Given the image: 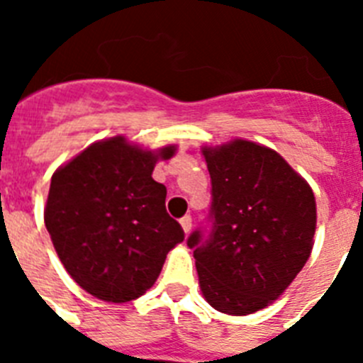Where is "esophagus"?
<instances>
[{
	"label": "esophagus",
	"instance_id": "obj_1",
	"mask_svg": "<svg viewBox=\"0 0 363 363\" xmlns=\"http://www.w3.org/2000/svg\"><path fill=\"white\" fill-rule=\"evenodd\" d=\"M179 225H182V229H184V233H191L192 229V218L191 216H184L182 220H179Z\"/></svg>",
	"mask_w": 363,
	"mask_h": 363
}]
</instances>
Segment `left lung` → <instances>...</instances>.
Listing matches in <instances>:
<instances>
[{
  "label": "left lung",
  "instance_id": "8db88e82",
  "mask_svg": "<svg viewBox=\"0 0 363 363\" xmlns=\"http://www.w3.org/2000/svg\"><path fill=\"white\" fill-rule=\"evenodd\" d=\"M213 184V230L189 236L211 307L233 316L280 298L313 251L314 192L277 150L236 138L201 147Z\"/></svg>",
  "mask_w": 363,
  "mask_h": 363
}]
</instances>
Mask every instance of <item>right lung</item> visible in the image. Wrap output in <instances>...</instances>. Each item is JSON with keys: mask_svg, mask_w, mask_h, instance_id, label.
I'll list each match as a JSON object with an SVG mask.
<instances>
[{"mask_svg": "<svg viewBox=\"0 0 363 363\" xmlns=\"http://www.w3.org/2000/svg\"><path fill=\"white\" fill-rule=\"evenodd\" d=\"M176 149L107 138L52 174L45 227L70 278L92 296L136 300L158 280L167 252L184 242L165 211V185L152 179L156 163Z\"/></svg>", "mask_w": 363, "mask_h": 363, "instance_id": "obj_1", "label": "right lung"}]
</instances>
